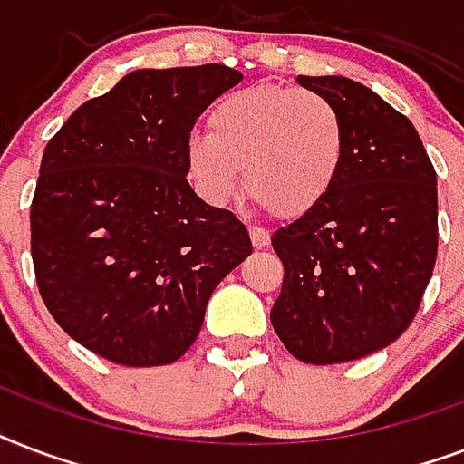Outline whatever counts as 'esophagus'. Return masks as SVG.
Listing matches in <instances>:
<instances>
[{"mask_svg":"<svg viewBox=\"0 0 464 464\" xmlns=\"http://www.w3.org/2000/svg\"><path fill=\"white\" fill-rule=\"evenodd\" d=\"M249 235H251V244H254L256 249H266V246H268V242H271L268 229L261 227V225H254V222H249Z\"/></svg>","mask_w":464,"mask_h":464,"instance_id":"1","label":"esophagus"}]
</instances>
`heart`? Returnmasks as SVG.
I'll use <instances>...</instances> for the list:
<instances>
[{"mask_svg":"<svg viewBox=\"0 0 464 464\" xmlns=\"http://www.w3.org/2000/svg\"><path fill=\"white\" fill-rule=\"evenodd\" d=\"M196 186L227 203L242 186L276 218H303L332 193L346 157V123L324 94L256 84L229 92L208 113V132L186 147Z\"/></svg>","mask_w":464,"mask_h":464,"instance_id":"heart-1","label":"heart"}]
</instances>
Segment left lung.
<instances>
[{
  "mask_svg": "<svg viewBox=\"0 0 464 464\" xmlns=\"http://www.w3.org/2000/svg\"><path fill=\"white\" fill-rule=\"evenodd\" d=\"M339 106L346 157L332 193L271 237L283 261L271 324L297 361L390 346L414 322L438 254L436 169L407 116L346 77H297Z\"/></svg>",
  "mask_w": 464,
  "mask_h": 464,
  "instance_id": "8db88e82",
  "label": "left lung"
}]
</instances>
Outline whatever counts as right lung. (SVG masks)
<instances>
[{"mask_svg":"<svg viewBox=\"0 0 464 464\" xmlns=\"http://www.w3.org/2000/svg\"><path fill=\"white\" fill-rule=\"evenodd\" d=\"M242 72L135 70L45 145L31 203L35 283L57 324L106 361H179L218 283L251 254L235 213L196 196L188 140Z\"/></svg>","mask_w":464,"mask_h":464,"instance_id":"obj_1","label":"right lung"}]
</instances>
